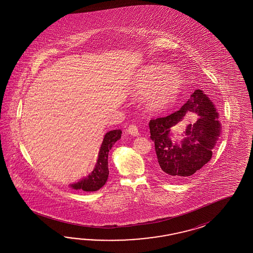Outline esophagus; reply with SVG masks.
Here are the masks:
<instances>
[{"instance_id": "esophagus-1", "label": "esophagus", "mask_w": 253, "mask_h": 253, "mask_svg": "<svg viewBox=\"0 0 253 253\" xmlns=\"http://www.w3.org/2000/svg\"><path fill=\"white\" fill-rule=\"evenodd\" d=\"M128 133L130 134V135H132V136H138L139 135V130H138L137 126L136 125H130L129 126V128H128Z\"/></svg>"}]
</instances>
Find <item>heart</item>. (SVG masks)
Masks as SVG:
<instances>
[{"mask_svg": "<svg viewBox=\"0 0 253 253\" xmlns=\"http://www.w3.org/2000/svg\"><path fill=\"white\" fill-rule=\"evenodd\" d=\"M183 84V78L167 67H150L138 77L130 93L145 96V106L150 112H160L176 98Z\"/></svg>", "mask_w": 253, "mask_h": 253, "instance_id": "obj_1", "label": "heart"}]
</instances>
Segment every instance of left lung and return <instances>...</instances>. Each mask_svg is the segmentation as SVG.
<instances>
[{
  "instance_id": "obj_1",
  "label": "left lung",
  "mask_w": 253,
  "mask_h": 253,
  "mask_svg": "<svg viewBox=\"0 0 253 253\" xmlns=\"http://www.w3.org/2000/svg\"><path fill=\"white\" fill-rule=\"evenodd\" d=\"M188 112L198 116L181 133L180 142L172 140V129ZM150 138L155 143L159 170L165 179H183L193 175L211 161L212 149L222 132L219 113L202 90H195L182 107L170 115L149 122Z\"/></svg>"
}]
</instances>
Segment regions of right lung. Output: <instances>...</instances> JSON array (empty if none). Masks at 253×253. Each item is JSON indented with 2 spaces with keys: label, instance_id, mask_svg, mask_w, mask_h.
<instances>
[{
  "label": "right lung",
  "instance_id": "add662e5",
  "mask_svg": "<svg viewBox=\"0 0 253 253\" xmlns=\"http://www.w3.org/2000/svg\"><path fill=\"white\" fill-rule=\"evenodd\" d=\"M122 130H113L107 131L105 134L102 145L100 146L98 159L92 172L83 178L79 182L69 184L72 189L83 190L86 192H94L99 190L107 183L109 170H108V152L118 140L122 137Z\"/></svg>",
  "mask_w": 253,
  "mask_h": 253
}]
</instances>
